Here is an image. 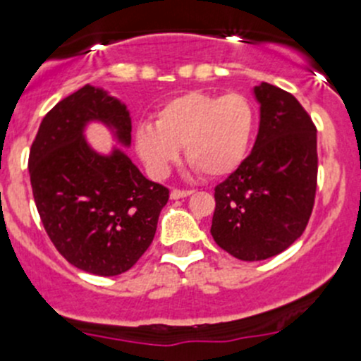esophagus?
<instances>
[{
    "mask_svg": "<svg viewBox=\"0 0 361 361\" xmlns=\"http://www.w3.org/2000/svg\"><path fill=\"white\" fill-rule=\"evenodd\" d=\"M190 194H192V190H180V188H173V190H171V199L188 197Z\"/></svg>",
    "mask_w": 361,
    "mask_h": 361,
    "instance_id": "esophagus-1",
    "label": "esophagus"
}]
</instances>
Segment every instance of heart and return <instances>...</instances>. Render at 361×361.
<instances>
[{
	"label": "heart",
	"mask_w": 361,
	"mask_h": 361,
	"mask_svg": "<svg viewBox=\"0 0 361 361\" xmlns=\"http://www.w3.org/2000/svg\"><path fill=\"white\" fill-rule=\"evenodd\" d=\"M255 126V108L243 94L192 90L162 104L155 123H140L134 145L154 176H166L185 147V157L199 173L221 178L245 160Z\"/></svg>",
	"instance_id": "obj_1"
}]
</instances>
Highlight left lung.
Listing matches in <instances>:
<instances>
[{"label":"left lung","instance_id":"left-lung-1","mask_svg":"<svg viewBox=\"0 0 361 361\" xmlns=\"http://www.w3.org/2000/svg\"><path fill=\"white\" fill-rule=\"evenodd\" d=\"M260 127L251 154L214 187L211 235L232 257L257 262L302 235L318 180L316 126L302 104L271 83L255 87Z\"/></svg>","mask_w":361,"mask_h":361}]
</instances>
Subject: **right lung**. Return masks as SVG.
Returning <instances> with one entry per match:
<instances>
[{
    "label": "right lung",
    "mask_w": 361,
    "mask_h": 361,
    "mask_svg": "<svg viewBox=\"0 0 361 361\" xmlns=\"http://www.w3.org/2000/svg\"><path fill=\"white\" fill-rule=\"evenodd\" d=\"M99 120L130 143L127 108L103 89L85 85L56 104L29 150L32 197L57 251L97 276L129 271L154 241L169 190L147 180L122 150L99 155L83 127Z\"/></svg>",
    "instance_id": "right-lung-1"
}]
</instances>
